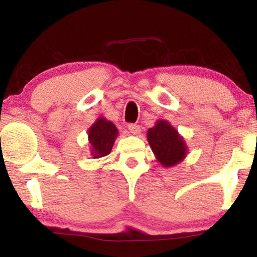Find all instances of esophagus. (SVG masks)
I'll use <instances>...</instances> for the list:
<instances>
[{"label": "esophagus", "instance_id": "esophagus-1", "mask_svg": "<svg viewBox=\"0 0 257 257\" xmlns=\"http://www.w3.org/2000/svg\"><path fill=\"white\" fill-rule=\"evenodd\" d=\"M128 131L132 133V134H139L140 132H141V129H140V125L138 124H133V123H131V124H128Z\"/></svg>", "mask_w": 257, "mask_h": 257}]
</instances>
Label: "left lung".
Instances as JSON below:
<instances>
[{"mask_svg":"<svg viewBox=\"0 0 257 257\" xmlns=\"http://www.w3.org/2000/svg\"><path fill=\"white\" fill-rule=\"evenodd\" d=\"M148 144L162 166L172 167L183 161L187 147L183 136L167 121L160 119L147 132Z\"/></svg>","mask_w":257,"mask_h":257,"instance_id":"left-lung-1","label":"left lung"}]
</instances>
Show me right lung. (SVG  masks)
<instances>
[{
	"instance_id": "add662e5",
	"label": "right lung",
	"mask_w": 257,
	"mask_h": 257,
	"mask_svg": "<svg viewBox=\"0 0 257 257\" xmlns=\"http://www.w3.org/2000/svg\"><path fill=\"white\" fill-rule=\"evenodd\" d=\"M118 131L112 122L104 117H98L90 126L89 142L91 146V155L93 159H98L110 154Z\"/></svg>"
}]
</instances>
